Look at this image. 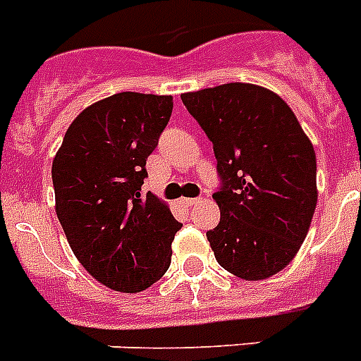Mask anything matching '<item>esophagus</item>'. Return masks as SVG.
<instances>
[{
    "label": "esophagus",
    "instance_id": "esophagus-1",
    "mask_svg": "<svg viewBox=\"0 0 361 361\" xmlns=\"http://www.w3.org/2000/svg\"><path fill=\"white\" fill-rule=\"evenodd\" d=\"M199 201H201V199H199V197H184V199H180V203H184V204H186V207H192V204L199 203Z\"/></svg>",
    "mask_w": 361,
    "mask_h": 361
}]
</instances>
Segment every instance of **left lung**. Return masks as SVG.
<instances>
[{"instance_id":"8db88e82","label":"left lung","mask_w":361,"mask_h":361,"mask_svg":"<svg viewBox=\"0 0 361 361\" xmlns=\"http://www.w3.org/2000/svg\"><path fill=\"white\" fill-rule=\"evenodd\" d=\"M212 141L220 224L207 231L227 272L247 281L283 270L304 242L317 207V158L293 109L253 83L180 94Z\"/></svg>"}]
</instances>
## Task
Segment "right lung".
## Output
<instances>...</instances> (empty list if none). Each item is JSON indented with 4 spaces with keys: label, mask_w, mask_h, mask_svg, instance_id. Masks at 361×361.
Segmentation results:
<instances>
[{
    "label": "right lung",
    "mask_w": 361,
    "mask_h": 361,
    "mask_svg": "<svg viewBox=\"0 0 361 361\" xmlns=\"http://www.w3.org/2000/svg\"><path fill=\"white\" fill-rule=\"evenodd\" d=\"M173 97L117 93L72 121L51 164L56 212L72 252L97 281L140 293L171 264L180 229L171 210L141 194L147 158L169 123Z\"/></svg>",
    "instance_id": "add662e5"
}]
</instances>
